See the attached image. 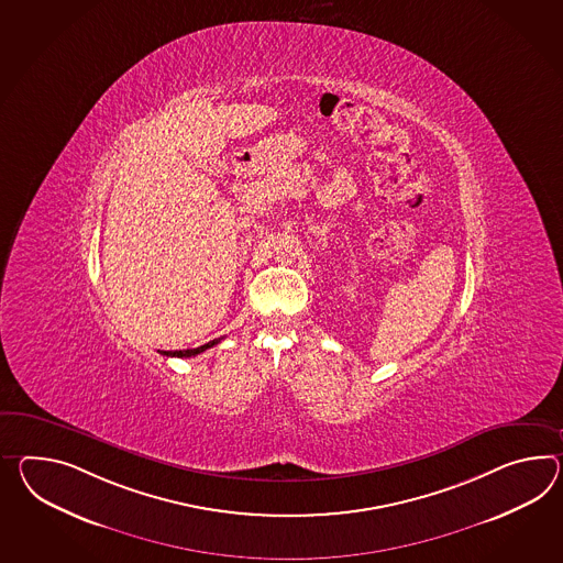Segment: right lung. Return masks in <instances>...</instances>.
Masks as SVG:
<instances>
[{"label": "right lung", "mask_w": 563, "mask_h": 563, "mask_svg": "<svg viewBox=\"0 0 563 563\" xmlns=\"http://www.w3.org/2000/svg\"><path fill=\"white\" fill-rule=\"evenodd\" d=\"M221 340H213V342L206 343V345H199V347H192V350H175V352H163L165 356H177V357H191L206 352L207 347H213L216 343H220Z\"/></svg>", "instance_id": "right-lung-1"}]
</instances>
